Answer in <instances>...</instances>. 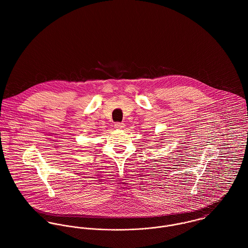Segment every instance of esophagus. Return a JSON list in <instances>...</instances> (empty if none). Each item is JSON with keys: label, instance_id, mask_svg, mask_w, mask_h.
Wrapping results in <instances>:
<instances>
[{"label": "esophagus", "instance_id": "esophagus-1", "mask_svg": "<svg viewBox=\"0 0 248 248\" xmlns=\"http://www.w3.org/2000/svg\"><path fill=\"white\" fill-rule=\"evenodd\" d=\"M124 127H125V124L122 122H117L114 124V128H116L118 130H122V129H124Z\"/></svg>", "mask_w": 248, "mask_h": 248}]
</instances>
